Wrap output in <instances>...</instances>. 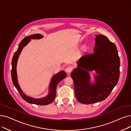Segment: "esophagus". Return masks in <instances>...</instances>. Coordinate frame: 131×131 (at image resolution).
<instances>
[{
	"label": "esophagus",
	"instance_id": "obj_1",
	"mask_svg": "<svg viewBox=\"0 0 131 131\" xmlns=\"http://www.w3.org/2000/svg\"><path fill=\"white\" fill-rule=\"evenodd\" d=\"M65 71L68 73L69 74L71 73V72L72 71V68L71 67H67L66 69H65Z\"/></svg>",
	"mask_w": 131,
	"mask_h": 131
}]
</instances>
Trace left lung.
<instances>
[{"mask_svg": "<svg viewBox=\"0 0 131 131\" xmlns=\"http://www.w3.org/2000/svg\"><path fill=\"white\" fill-rule=\"evenodd\" d=\"M94 52L82 56L77 61L71 76L75 95L83 104H93L106 99L119 79L120 59L116 45L106 36L97 35ZM95 71L94 81L90 80L89 72Z\"/></svg>", "mask_w": 131, "mask_h": 131, "instance_id": "1", "label": "left lung"}]
</instances>
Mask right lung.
I'll use <instances>...</instances> for the list:
<instances>
[{"label": "right lung", "instance_id": "right-lung-1", "mask_svg": "<svg viewBox=\"0 0 131 131\" xmlns=\"http://www.w3.org/2000/svg\"><path fill=\"white\" fill-rule=\"evenodd\" d=\"M43 37L44 36L41 34H36L27 36L22 39L19 45L18 50L13 55L12 60V71H11V77H12V80L14 86L18 90L22 99L29 103L41 105L49 104L54 101L56 95V89L57 86V84L59 82L66 77V72L64 71H61L52 76L49 83L48 94L46 96L40 98H34L27 95L21 89L18 80L16 66L21 51L24 47H25L31 41V39H39L43 38Z\"/></svg>", "mask_w": 131, "mask_h": 131}]
</instances>
